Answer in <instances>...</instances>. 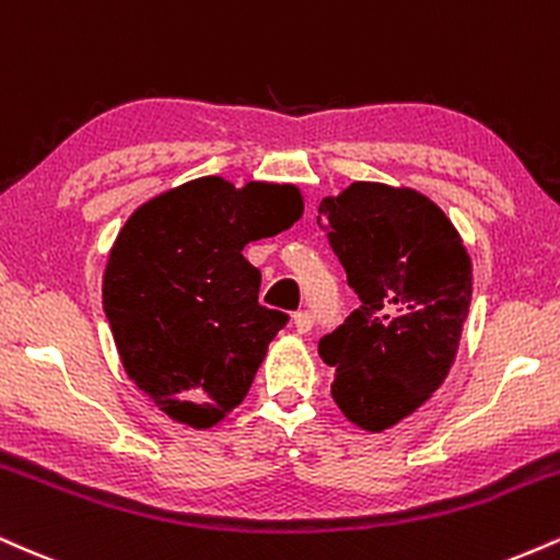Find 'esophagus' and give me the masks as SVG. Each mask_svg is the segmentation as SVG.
Masks as SVG:
<instances>
[{
  "label": "esophagus",
  "instance_id": "34e87169",
  "mask_svg": "<svg viewBox=\"0 0 560 560\" xmlns=\"http://www.w3.org/2000/svg\"><path fill=\"white\" fill-rule=\"evenodd\" d=\"M293 327H295V332H299V335H306L308 330H312V327H314L312 312H295L293 314Z\"/></svg>",
  "mask_w": 560,
  "mask_h": 560
}]
</instances>
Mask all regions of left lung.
<instances>
[{
	"instance_id": "obj_1",
	"label": "left lung",
	"mask_w": 560,
	"mask_h": 560,
	"mask_svg": "<svg viewBox=\"0 0 560 560\" xmlns=\"http://www.w3.org/2000/svg\"><path fill=\"white\" fill-rule=\"evenodd\" d=\"M319 228L359 308L319 340L348 422L383 432L448 377L471 301V261L438 203L411 188L351 183L319 203Z\"/></svg>"
}]
</instances>
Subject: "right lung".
Instances as JSON below:
<instances>
[{"label":"right lung","instance_id":"add662e5","mask_svg":"<svg viewBox=\"0 0 560 560\" xmlns=\"http://www.w3.org/2000/svg\"><path fill=\"white\" fill-rule=\"evenodd\" d=\"M304 212L295 186L199 177L138 207L104 269L102 301L128 377L175 422L207 430L246 398L288 314L259 304L246 243Z\"/></svg>","mask_w":560,"mask_h":560}]
</instances>
